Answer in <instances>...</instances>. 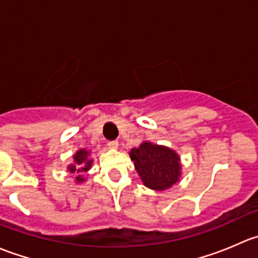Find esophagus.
I'll return each mask as SVG.
<instances>
[{
    "label": "esophagus",
    "mask_w": 258,
    "mask_h": 258,
    "mask_svg": "<svg viewBox=\"0 0 258 258\" xmlns=\"http://www.w3.org/2000/svg\"><path fill=\"white\" fill-rule=\"evenodd\" d=\"M107 146H108V148H111V150H116V148L118 147V142H117V141H108Z\"/></svg>",
    "instance_id": "esophagus-1"
}]
</instances>
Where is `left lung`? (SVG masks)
Returning a JSON list of instances; mask_svg holds the SVG:
<instances>
[{
  "label": "left lung",
  "instance_id": "left-lung-1",
  "mask_svg": "<svg viewBox=\"0 0 258 258\" xmlns=\"http://www.w3.org/2000/svg\"><path fill=\"white\" fill-rule=\"evenodd\" d=\"M130 157L145 186L155 191L170 188L181 176L179 156L166 146L145 141L132 148Z\"/></svg>",
  "mask_w": 258,
  "mask_h": 258
}]
</instances>
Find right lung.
<instances>
[{
    "label": "right lung",
    "instance_id": "add662e5",
    "mask_svg": "<svg viewBox=\"0 0 258 258\" xmlns=\"http://www.w3.org/2000/svg\"><path fill=\"white\" fill-rule=\"evenodd\" d=\"M90 153H91L90 151L85 150V148L79 150L74 155V163L67 167V170H69L71 173H79V176L76 177V182H79V183L80 182L85 181L82 173L87 172V171L91 168V166H92V160L88 158Z\"/></svg>",
    "mask_w": 258,
    "mask_h": 258
}]
</instances>
